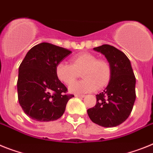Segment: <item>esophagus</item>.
Returning <instances> with one entry per match:
<instances>
[{
	"label": "esophagus",
	"instance_id": "1",
	"mask_svg": "<svg viewBox=\"0 0 153 153\" xmlns=\"http://www.w3.org/2000/svg\"><path fill=\"white\" fill-rule=\"evenodd\" d=\"M75 96L77 97H85V95L84 94H76Z\"/></svg>",
	"mask_w": 153,
	"mask_h": 153
}]
</instances>
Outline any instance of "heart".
<instances>
[{"label":"heart","instance_id":"1","mask_svg":"<svg viewBox=\"0 0 153 153\" xmlns=\"http://www.w3.org/2000/svg\"><path fill=\"white\" fill-rule=\"evenodd\" d=\"M81 72L85 79L72 84L69 88L70 92L89 93L105 87L111 77V66L107 61L98 59L94 54L82 53L73 57L71 64L60 62L56 67L57 78L66 85L72 83Z\"/></svg>","mask_w":153,"mask_h":153}]
</instances>
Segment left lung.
Listing matches in <instances>:
<instances>
[{
	"label": "left lung",
	"instance_id": "1",
	"mask_svg": "<svg viewBox=\"0 0 153 153\" xmlns=\"http://www.w3.org/2000/svg\"><path fill=\"white\" fill-rule=\"evenodd\" d=\"M94 50L106 57L111 66V77L104 91L96 95V105L88 109L87 114L97 125L115 127L123 123L132 111L136 79L131 62L123 52L110 45H102Z\"/></svg>",
	"mask_w": 153,
	"mask_h": 153
}]
</instances>
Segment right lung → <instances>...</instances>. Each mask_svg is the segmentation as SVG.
I'll return each mask as SVG.
<instances>
[{
  "label": "right lung",
  "instance_id": "1",
  "mask_svg": "<svg viewBox=\"0 0 153 153\" xmlns=\"http://www.w3.org/2000/svg\"><path fill=\"white\" fill-rule=\"evenodd\" d=\"M72 52L42 42L28 51L18 68V102L22 110L37 121L57 120L74 95L57 78L56 67Z\"/></svg>",
  "mask_w": 153,
  "mask_h": 153
}]
</instances>
